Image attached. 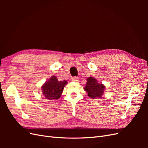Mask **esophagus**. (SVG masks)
<instances>
[{"instance_id":"esophagus-1","label":"esophagus","mask_w":148,"mask_h":148,"mask_svg":"<svg viewBox=\"0 0 148 148\" xmlns=\"http://www.w3.org/2000/svg\"><path fill=\"white\" fill-rule=\"evenodd\" d=\"M71 80H72L73 82H78V81H79V78H78V77H73L72 78H71Z\"/></svg>"}]
</instances>
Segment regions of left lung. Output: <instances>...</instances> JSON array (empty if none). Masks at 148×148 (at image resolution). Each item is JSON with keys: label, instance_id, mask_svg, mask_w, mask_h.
Returning a JSON list of instances; mask_svg holds the SVG:
<instances>
[{"label": "left lung", "instance_id": "left-lung-1", "mask_svg": "<svg viewBox=\"0 0 148 148\" xmlns=\"http://www.w3.org/2000/svg\"><path fill=\"white\" fill-rule=\"evenodd\" d=\"M84 90L88 93L89 97L92 99L100 97L104 93L105 86L102 84H99L97 82V80L92 77H89L87 79L86 86Z\"/></svg>", "mask_w": 148, "mask_h": 148}]
</instances>
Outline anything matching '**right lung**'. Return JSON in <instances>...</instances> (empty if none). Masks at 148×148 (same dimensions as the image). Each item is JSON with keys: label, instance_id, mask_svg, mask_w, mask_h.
I'll use <instances>...</instances> for the list:
<instances>
[{"label": "right lung", "instance_id": "obj_1", "mask_svg": "<svg viewBox=\"0 0 148 148\" xmlns=\"http://www.w3.org/2000/svg\"><path fill=\"white\" fill-rule=\"evenodd\" d=\"M66 84L67 82L65 80L59 82L57 78L53 76L42 86L43 95L47 99H58L60 97Z\"/></svg>", "mask_w": 148, "mask_h": 148}]
</instances>
